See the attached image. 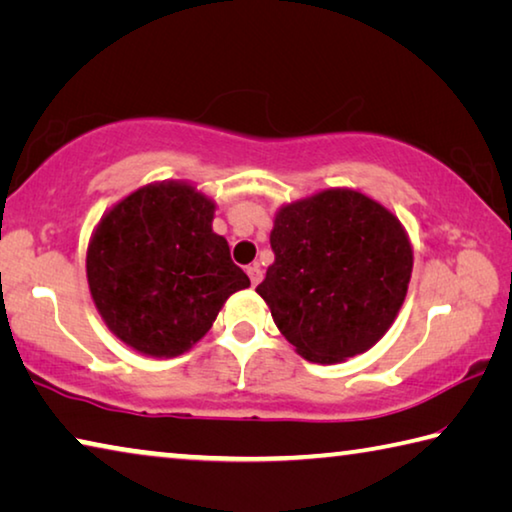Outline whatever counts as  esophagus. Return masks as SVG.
Masks as SVG:
<instances>
[{"label": "esophagus", "instance_id": "34e87169", "mask_svg": "<svg viewBox=\"0 0 512 512\" xmlns=\"http://www.w3.org/2000/svg\"><path fill=\"white\" fill-rule=\"evenodd\" d=\"M246 273H248V277H250V284H253V287H257L259 280H262V268H259L257 264H250V266L246 268Z\"/></svg>", "mask_w": 512, "mask_h": 512}]
</instances>
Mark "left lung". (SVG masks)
Segmentation results:
<instances>
[{"mask_svg":"<svg viewBox=\"0 0 512 512\" xmlns=\"http://www.w3.org/2000/svg\"><path fill=\"white\" fill-rule=\"evenodd\" d=\"M275 262L257 293L302 359L341 363L388 332L406 298L413 246L375 198L332 187L282 205Z\"/></svg>","mask_w":512,"mask_h":512,"instance_id":"1","label":"left lung"}]
</instances>
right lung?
<instances>
[{
    "label": "right lung",
    "instance_id": "1",
    "mask_svg": "<svg viewBox=\"0 0 512 512\" xmlns=\"http://www.w3.org/2000/svg\"><path fill=\"white\" fill-rule=\"evenodd\" d=\"M214 201L185 180L121 198L94 228L85 271L94 305L121 343L146 357H178L210 332L248 275L212 230Z\"/></svg>",
    "mask_w": 512,
    "mask_h": 512
}]
</instances>
